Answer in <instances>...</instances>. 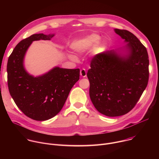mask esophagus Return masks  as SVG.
<instances>
[{
  "instance_id": "obj_1",
  "label": "esophagus",
  "mask_w": 159,
  "mask_h": 159,
  "mask_svg": "<svg viewBox=\"0 0 159 159\" xmlns=\"http://www.w3.org/2000/svg\"><path fill=\"white\" fill-rule=\"evenodd\" d=\"M80 75L82 77H85L87 76V72L85 69H82L80 72Z\"/></svg>"
}]
</instances>
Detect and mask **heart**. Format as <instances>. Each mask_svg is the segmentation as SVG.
I'll use <instances>...</instances> for the list:
<instances>
[{
	"mask_svg": "<svg viewBox=\"0 0 159 159\" xmlns=\"http://www.w3.org/2000/svg\"><path fill=\"white\" fill-rule=\"evenodd\" d=\"M100 41L101 37L98 34L93 33L75 41L72 44V47L75 52L77 53H83L94 48L99 43ZM105 48L106 45L104 44H101L99 46V49L101 50H104ZM69 58L73 61H76L77 60V57L72 54H69Z\"/></svg>",
	"mask_w": 159,
	"mask_h": 159,
	"instance_id": "obj_1",
	"label": "heart"
}]
</instances>
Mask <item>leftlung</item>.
<instances>
[{
    "label": "left lung",
    "instance_id": "obj_1",
    "mask_svg": "<svg viewBox=\"0 0 159 159\" xmlns=\"http://www.w3.org/2000/svg\"><path fill=\"white\" fill-rule=\"evenodd\" d=\"M125 46L98 54L87 72L89 96L101 114L124 115L137 104L148 80V55L146 48L133 33L115 29Z\"/></svg>",
    "mask_w": 159,
    "mask_h": 159
}]
</instances>
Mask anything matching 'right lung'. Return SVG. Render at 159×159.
<instances>
[{
    "label": "right lung",
    "instance_id": "1",
    "mask_svg": "<svg viewBox=\"0 0 159 159\" xmlns=\"http://www.w3.org/2000/svg\"><path fill=\"white\" fill-rule=\"evenodd\" d=\"M55 34H34L20 41L9 57L7 66L9 93L19 109L28 117L45 121L62 109L71 89L79 80L80 70L55 66L41 75L26 70V53L34 41L50 40Z\"/></svg>",
    "mask_w": 159,
    "mask_h": 159
}]
</instances>
